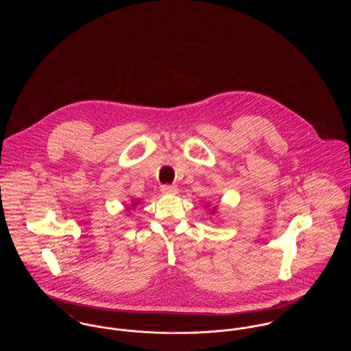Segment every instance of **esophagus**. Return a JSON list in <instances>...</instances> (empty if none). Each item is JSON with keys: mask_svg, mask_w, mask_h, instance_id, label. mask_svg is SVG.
<instances>
[{"mask_svg": "<svg viewBox=\"0 0 351 351\" xmlns=\"http://www.w3.org/2000/svg\"><path fill=\"white\" fill-rule=\"evenodd\" d=\"M160 192L165 195H176L178 193V188L176 185H162Z\"/></svg>", "mask_w": 351, "mask_h": 351, "instance_id": "34e87169", "label": "esophagus"}]
</instances>
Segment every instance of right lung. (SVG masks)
<instances>
[{"mask_svg": "<svg viewBox=\"0 0 351 351\" xmlns=\"http://www.w3.org/2000/svg\"><path fill=\"white\" fill-rule=\"evenodd\" d=\"M134 205H136V204H134Z\"/></svg>", "mask_w": 351, "mask_h": 351, "instance_id": "1", "label": "right lung"}]
</instances>
